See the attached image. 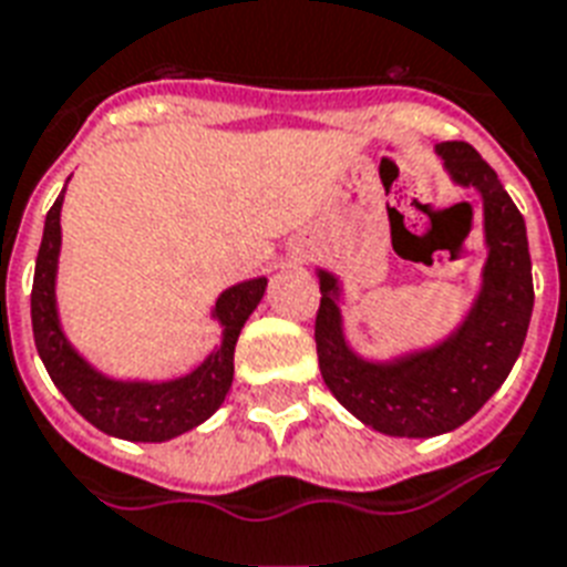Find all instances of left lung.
Returning <instances> with one entry per match:
<instances>
[{
  "mask_svg": "<svg viewBox=\"0 0 567 567\" xmlns=\"http://www.w3.org/2000/svg\"><path fill=\"white\" fill-rule=\"evenodd\" d=\"M449 175L485 202V285L461 330L431 351L399 362H365L344 344L339 282L321 270L315 344L323 383L357 419L389 437H437L473 419L503 386L533 318V261L524 214L496 172L466 142H443Z\"/></svg>",
  "mask_w": 567,
  "mask_h": 567,
  "instance_id": "left-lung-1",
  "label": "left lung"
}]
</instances>
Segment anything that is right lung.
<instances>
[{
    "instance_id": "right-lung-1",
    "label": "right lung",
    "mask_w": 567,
    "mask_h": 567,
    "mask_svg": "<svg viewBox=\"0 0 567 567\" xmlns=\"http://www.w3.org/2000/svg\"><path fill=\"white\" fill-rule=\"evenodd\" d=\"M62 198L47 214L41 249L34 261L32 282V332L34 348L43 365L64 399L82 419L101 427L112 437L136 440V443H163L202 425L216 408L226 401L231 378H235V344L244 330L246 318L261 302L267 279H249L219 293L214 318L223 327V344L210 353L193 374L168 383H121L97 374V371L73 351L59 327L55 315V261L62 246L59 210Z\"/></svg>"
}]
</instances>
